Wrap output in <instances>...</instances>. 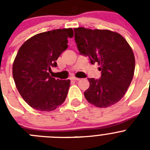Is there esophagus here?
Listing matches in <instances>:
<instances>
[{
	"mask_svg": "<svg viewBox=\"0 0 150 150\" xmlns=\"http://www.w3.org/2000/svg\"><path fill=\"white\" fill-rule=\"evenodd\" d=\"M71 79H72V80H74V81H79V79H79V78H76V77H74H74H71Z\"/></svg>",
	"mask_w": 150,
	"mask_h": 150,
	"instance_id": "34e87169",
	"label": "esophagus"
}]
</instances>
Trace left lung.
<instances>
[{
    "label": "left lung",
    "instance_id": "obj_1",
    "mask_svg": "<svg viewBox=\"0 0 150 150\" xmlns=\"http://www.w3.org/2000/svg\"><path fill=\"white\" fill-rule=\"evenodd\" d=\"M79 53L98 63L100 79L88 78L89 88L85 98L98 107H107L121 100L133 79L135 59L131 46L122 36L109 30L74 28Z\"/></svg>",
    "mask_w": 150,
    "mask_h": 150
}]
</instances>
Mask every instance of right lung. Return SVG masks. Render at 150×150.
I'll return each mask as SVG.
<instances>
[{
    "label": "right lung",
    "mask_w": 150,
    "mask_h": 150,
    "mask_svg": "<svg viewBox=\"0 0 150 150\" xmlns=\"http://www.w3.org/2000/svg\"><path fill=\"white\" fill-rule=\"evenodd\" d=\"M72 28L56 29L33 36L18 50L13 65L16 86L28 105L39 111H52L63 104L70 79L51 77L52 67L68 47Z\"/></svg>",
    "instance_id": "1"
}]
</instances>
